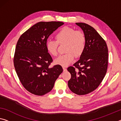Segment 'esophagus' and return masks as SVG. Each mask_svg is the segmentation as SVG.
Listing matches in <instances>:
<instances>
[{"mask_svg":"<svg viewBox=\"0 0 121 121\" xmlns=\"http://www.w3.org/2000/svg\"><path fill=\"white\" fill-rule=\"evenodd\" d=\"M63 71H66L67 69H66V68H65V67H63Z\"/></svg>","mask_w":121,"mask_h":121,"instance_id":"esophagus-1","label":"esophagus"}]
</instances>
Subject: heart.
Wrapping results in <instances>:
<instances>
[{
    "mask_svg": "<svg viewBox=\"0 0 121 121\" xmlns=\"http://www.w3.org/2000/svg\"><path fill=\"white\" fill-rule=\"evenodd\" d=\"M56 40H48L46 48L50 55H57L58 43L66 44L64 55H60L55 60V63L63 66H66L73 61L75 55L80 56L84 51L86 38L84 33L69 27H64L56 35Z\"/></svg>",
    "mask_w": 121,
    "mask_h": 121,
    "instance_id": "heart-1",
    "label": "heart"
}]
</instances>
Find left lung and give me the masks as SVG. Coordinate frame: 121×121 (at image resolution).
<instances>
[{
  "mask_svg": "<svg viewBox=\"0 0 121 121\" xmlns=\"http://www.w3.org/2000/svg\"><path fill=\"white\" fill-rule=\"evenodd\" d=\"M86 38L84 51L79 59L68 68L71 77L68 81L70 90L78 95L93 91L99 86L107 73L108 49L105 40L88 24L76 23ZM78 69L75 70V68Z\"/></svg>",
  "mask_w": 121,
  "mask_h": 121,
  "instance_id": "8db88e82",
  "label": "left lung"
}]
</instances>
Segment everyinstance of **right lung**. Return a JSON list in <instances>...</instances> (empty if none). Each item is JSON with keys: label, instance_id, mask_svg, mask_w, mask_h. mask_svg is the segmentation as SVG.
<instances>
[{"label": "right lung", "instance_id": "add662e5", "mask_svg": "<svg viewBox=\"0 0 121 121\" xmlns=\"http://www.w3.org/2000/svg\"><path fill=\"white\" fill-rule=\"evenodd\" d=\"M60 22H40L20 37L17 43L14 66L20 82L31 94L50 92L63 70L59 65L49 68L52 58L46 48L48 38L63 25Z\"/></svg>", "mask_w": 121, "mask_h": 121}]
</instances>
